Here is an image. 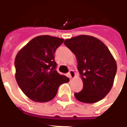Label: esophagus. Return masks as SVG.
<instances>
[{
	"instance_id": "34e87169",
	"label": "esophagus",
	"mask_w": 127,
	"mask_h": 127,
	"mask_svg": "<svg viewBox=\"0 0 127 127\" xmlns=\"http://www.w3.org/2000/svg\"><path fill=\"white\" fill-rule=\"evenodd\" d=\"M68 74H69V76L70 78H73V77L75 76V73L74 71H73V70H70L68 73Z\"/></svg>"
}]
</instances>
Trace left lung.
Segmentation results:
<instances>
[{
	"mask_svg": "<svg viewBox=\"0 0 127 127\" xmlns=\"http://www.w3.org/2000/svg\"><path fill=\"white\" fill-rule=\"evenodd\" d=\"M64 43L75 55L83 88L75 93L77 100L86 103L98 102L109 93L117 71L116 61L99 39L80 35L66 39Z\"/></svg>",
	"mask_w": 127,
	"mask_h": 127,
	"instance_id": "obj_1",
	"label": "left lung"
}]
</instances>
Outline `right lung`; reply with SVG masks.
Listing matches in <instances>:
<instances>
[{
	"label": "right lung",
	"mask_w": 127,
	"mask_h": 127,
	"mask_svg": "<svg viewBox=\"0 0 127 127\" xmlns=\"http://www.w3.org/2000/svg\"><path fill=\"white\" fill-rule=\"evenodd\" d=\"M63 41V39L49 35L36 36L16 56L15 79L22 92L32 101L52 100L60 85L69 82L68 77L57 72L54 61L56 50Z\"/></svg>",
	"instance_id": "right-lung-1"
}]
</instances>
